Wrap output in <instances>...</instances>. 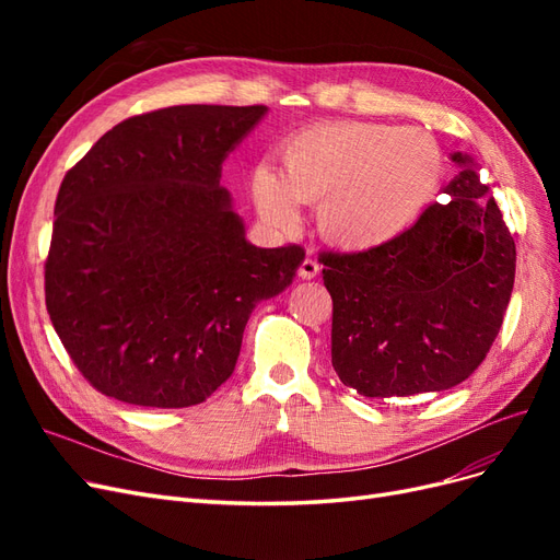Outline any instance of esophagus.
<instances>
[{
    "label": "esophagus",
    "mask_w": 560,
    "mask_h": 560,
    "mask_svg": "<svg viewBox=\"0 0 560 560\" xmlns=\"http://www.w3.org/2000/svg\"><path fill=\"white\" fill-rule=\"evenodd\" d=\"M319 273V264L313 257H306L299 264V278L301 280H313Z\"/></svg>",
    "instance_id": "34e87169"
}]
</instances>
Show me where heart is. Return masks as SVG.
Wrapping results in <instances>:
<instances>
[{"mask_svg":"<svg viewBox=\"0 0 560 560\" xmlns=\"http://www.w3.org/2000/svg\"><path fill=\"white\" fill-rule=\"evenodd\" d=\"M444 151L428 130L319 124L282 147V175L259 165L252 198L266 222L290 229L296 206H317L322 238L350 252L404 238L444 184Z\"/></svg>","mask_w":560,"mask_h":560,"instance_id":"heart-1","label":"heart"}]
</instances>
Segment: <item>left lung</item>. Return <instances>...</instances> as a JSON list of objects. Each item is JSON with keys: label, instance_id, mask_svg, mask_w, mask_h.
Returning a JSON list of instances; mask_svg holds the SVG:
<instances>
[{"label": "left lung", "instance_id": "left-lung-1", "mask_svg": "<svg viewBox=\"0 0 560 560\" xmlns=\"http://www.w3.org/2000/svg\"><path fill=\"white\" fill-rule=\"evenodd\" d=\"M404 238L319 254L334 301L331 364L364 397L442 393L474 374L510 306L516 245L474 161Z\"/></svg>", "mask_w": 560, "mask_h": 560}]
</instances>
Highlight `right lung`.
I'll list each match as a JSON object with an SVG mask.
<instances>
[{"mask_svg": "<svg viewBox=\"0 0 560 560\" xmlns=\"http://www.w3.org/2000/svg\"><path fill=\"white\" fill-rule=\"evenodd\" d=\"M264 105H179L130 116L65 175L44 266L46 311L97 393L184 409L235 369L259 301L301 245L254 247L219 186Z\"/></svg>", "mask_w": 560, "mask_h": 560, "instance_id": "1", "label": "right lung"}]
</instances>
